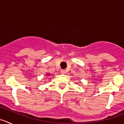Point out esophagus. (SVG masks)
I'll list each match as a JSON object with an SVG mask.
<instances>
[{
    "instance_id": "esophagus-1",
    "label": "esophagus",
    "mask_w": 124,
    "mask_h": 124,
    "mask_svg": "<svg viewBox=\"0 0 124 124\" xmlns=\"http://www.w3.org/2000/svg\"><path fill=\"white\" fill-rule=\"evenodd\" d=\"M61 74H64V73H65V70H61Z\"/></svg>"
}]
</instances>
